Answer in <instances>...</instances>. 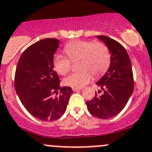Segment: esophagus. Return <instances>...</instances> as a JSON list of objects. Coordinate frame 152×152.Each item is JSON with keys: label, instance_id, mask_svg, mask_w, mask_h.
I'll return each instance as SVG.
<instances>
[{"label": "esophagus", "instance_id": "obj_1", "mask_svg": "<svg viewBox=\"0 0 152 152\" xmlns=\"http://www.w3.org/2000/svg\"><path fill=\"white\" fill-rule=\"evenodd\" d=\"M72 89H73V91H80L82 88H73Z\"/></svg>", "mask_w": 152, "mask_h": 152}]
</instances>
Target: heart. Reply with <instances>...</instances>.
<instances>
[{"label": "heart", "mask_w": 152, "mask_h": 152, "mask_svg": "<svg viewBox=\"0 0 152 152\" xmlns=\"http://www.w3.org/2000/svg\"><path fill=\"white\" fill-rule=\"evenodd\" d=\"M64 55L57 54L54 57V66L60 75L64 76L70 70L72 61L79 60V71L75 72L64 79V84L73 88H82L90 83L92 74L99 76L107 70L111 61L108 47L101 42L77 40L66 44Z\"/></svg>", "instance_id": "heart-1"}]
</instances>
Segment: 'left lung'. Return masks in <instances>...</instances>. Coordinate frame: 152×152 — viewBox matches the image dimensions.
<instances>
[{"label":"left lung","mask_w":152,"mask_h":152,"mask_svg":"<svg viewBox=\"0 0 152 152\" xmlns=\"http://www.w3.org/2000/svg\"><path fill=\"white\" fill-rule=\"evenodd\" d=\"M97 38L104 42L111 54L108 70L96 84L103 91L86 102L88 110L98 118L109 119L121 113L134 91V82L131 63L121 44L106 36ZM101 91H99L100 92Z\"/></svg>","instance_id":"left-lung-1"}]
</instances>
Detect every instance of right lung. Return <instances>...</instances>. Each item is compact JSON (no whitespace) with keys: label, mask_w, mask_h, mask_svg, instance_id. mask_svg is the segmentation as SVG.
<instances>
[{"label":"right lung","mask_w":152,"mask_h":152,"mask_svg":"<svg viewBox=\"0 0 152 152\" xmlns=\"http://www.w3.org/2000/svg\"><path fill=\"white\" fill-rule=\"evenodd\" d=\"M59 45L55 38L32 44L21 55L15 69L18 97L28 113L42 121L60 118L73 93L70 87H60L59 77L54 70V54Z\"/></svg>","instance_id":"right-lung-1"}]
</instances>
